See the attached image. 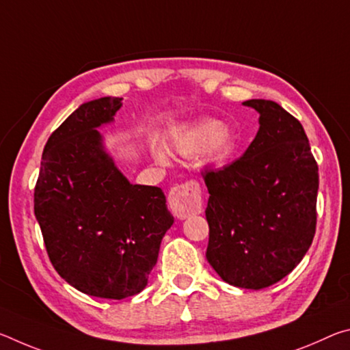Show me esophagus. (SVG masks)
Returning a JSON list of instances; mask_svg holds the SVG:
<instances>
[{"instance_id": "1", "label": "esophagus", "mask_w": 350, "mask_h": 350, "mask_svg": "<svg viewBox=\"0 0 350 350\" xmlns=\"http://www.w3.org/2000/svg\"><path fill=\"white\" fill-rule=\"evenodd\" d=\"M168 205L173 215L179 219L202 211V189L199 182L188 180L176 185L168 194Z\"/></svg>"}]
</instances>
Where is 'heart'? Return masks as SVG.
Masks as SVG:
<instances>
[{
    "label": "heart",
    "mask_w": 350,
    "mask_h": 350,
    "mask_svg": "<svg viewBox=\"0 0 350 350\" xmlns=\"http://www.w3.org/2000/svg\"><path fill=\"white\" fill-rule=\"evenodd\" d=\"M176 151L183 156H198L205 154L208 161L221 163L232 156L234 151V135L225 128L221 120L204 118L191 126H187L173 135ZM157 157H163L161 150H154Z\"/></svg>",
    "instance_id": "heart-1"
}]
</instances>
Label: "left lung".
Masks as SVG:
<instances>
[{
    "instance_id": "obj_1",
    "label": "left lung",
    "mask_w": 350,
    "mask_h": 350,
    "mask_svg": "<svg viewBox=\"0 0 350 350\" xmlns=\"http://www.w3.org/2000/svg\"><path fill=\"white\" fill-rule=\"evenodd\" d=\"M259 129L241 159L206 170V259L225 282L265 288L287 276L317 228L318 165L304 128L271 100L253 98Z\"/></svg>"
}]
</instances>
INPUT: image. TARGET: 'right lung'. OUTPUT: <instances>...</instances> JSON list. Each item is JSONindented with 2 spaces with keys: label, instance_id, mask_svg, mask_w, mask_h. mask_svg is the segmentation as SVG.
Here are the masks:
<instances>
[{
  "label": "right lung",
  "instance_id": "obj_1",
  "mask_svg": "<svg viewBox=\"0 0 350 350\" xmlns=\"http://www.w3.org/2000/svg\"><path fill=\"white\" fill-rule=\"evenodd\" d=\"M118 97L83 103L44 146L33 211L57 273L80 292L123 299L148 284L174 217L159 187L133 185L97 131Z\"/></svg>",
  "mask_w": 350,
  "mask_h": 350
}]
</instances>
